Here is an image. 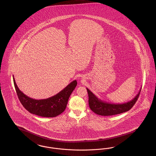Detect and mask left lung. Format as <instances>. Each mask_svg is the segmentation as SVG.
<instances>
[{
	"mask_svg": "<svg viewBox=\"0 0 156 156\" xmlns=\"http://www.w3.org/2000/svg\"><path fill=\"white\" fill-rule=\"evenodd\" d=\"M141 89L132 100L124 104H115L106 102L98 99L88 88H87L89 97V108L94 113L101 116H112L128 111L136 104Z\"/></svg>",
	"mask_w": 156,
	"mask_h": 156,
	"instance_id": "obj_1",
	"label": "left lung"
}]
</instances>
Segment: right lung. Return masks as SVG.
<instances>
[{
    "instance_id": "add662e5",
    "label": "right lung",
    "mask_w": 156,
    "mask_h": 156,
    "mask_svg": "<svg viewBox=\"0 0 156 156\" xmlns=\"http://www.w3.org/2000/svg\"><path fill=\"white\" fill-rule=\"evenodd\" d=\"M13 82L17 95L23 107L32 114L46 118L55 117L64 111L68 99L77 85V82L74 80L55 95L37 100L24 95L17 86L14 77Z\"/></svg>"
}]
</instances>
